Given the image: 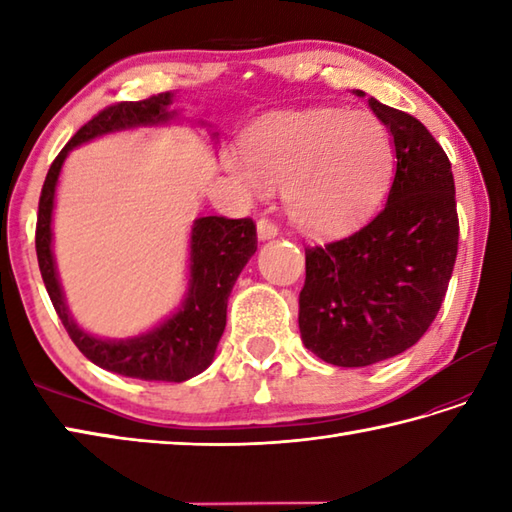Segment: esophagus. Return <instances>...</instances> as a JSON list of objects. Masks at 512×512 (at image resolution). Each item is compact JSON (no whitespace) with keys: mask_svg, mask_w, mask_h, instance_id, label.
I'll use <instances>...</instances> for the list:
<instances>
[{"mask_svg":"<svg viewBox=\"0 0 512 512\" xmlns=\"http://www.w3.org/2000/svg\"><path fill=\"white\" fill-rule=\"evenodd\" d=\"M279 235V228L270 220H259L257 222V239L259 242H268V239H275Z\"/></svg>","mask_w":512,"mask_h":512,"instance_id":"esophagus-1","label":"esophagus"}]
</instances>
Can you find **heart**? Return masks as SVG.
<instances>
[{
	"mask_svg": "<svg viewBox=\"0 0 512 512\" xmlns=\"http://www.w3.org/2000/svg\"><path fill=\"white\" fill-rule=\"evenodd\" d=\"M246 162L228 171L246 189L284 184L292 222L317 235L361 226L389 191L394 138L372 112L310 107L268 116L242 136Z\"/></svg>",
	"mask_w": 512,
	"mask_h": 512,
	"instance_id": "heart-1",
	"label": "heart"
}]
</instances>
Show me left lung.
Here are the masks:
<instances>
[{"instance_id":"8db88e82","label":"left lung","mask_w":512,"mask_h":512,"mask_svg":"<svg viewBox=\"0 0 512 512\" xmlns=\"http://www.w3.org/2000/svg\"><path fill=\"white\" fill-rule=\"evenodd\" d=\"M365 96L363 90H354ZM394 138L385 209L361 231L306 248L301 341L325 363L365 367L409 350L436 319L458 255L451 162L418 118L367 99Z\"/></svg>"}]
</instances>
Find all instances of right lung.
I'll return each mask as SVG.
<instances>
[{"label":"right lung","instance_id":"right-lung-1","mask_svg":"<svg viewBox=\"0 0 512 512\" xmlns=\"http://www.w3.org/2000/svg\"><path fill=\"white\" fill-rule=\"evenodd\" d=\"M176 94L165 92L136 103H118L96 114L72 136L61 149L43 182L37 215V259L43 284L57 310L63 328L94 365L107 372L140 378L182 383L202 374L213 363L217 343L226 328V303L235 281L248 259L257 250V233L253 220H226V217H198L191 224L189 237V281L180 308L162 319L154 328L127 339H103L85 332L74 321L59 281L57 262L52 250V213L54 195L65 158L79 145L90 143L116 132L138 127H160L178 121L180 112L173 110ZM198 125L209 127L204 121ZM217 145V132H211Z\"/></svg>","mask_w":512,"mask_h":512}]
</instances>
